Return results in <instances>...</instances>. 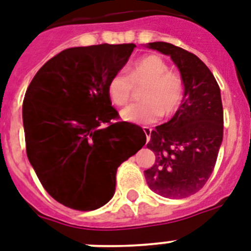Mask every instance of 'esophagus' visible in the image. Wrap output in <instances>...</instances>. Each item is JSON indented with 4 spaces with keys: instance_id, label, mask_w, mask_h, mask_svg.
<instances>
[{
    "instance_id": "34e87169",
    "label": "esophagus",
    "mask_w": 251,
    "mask_h": 251,
    "mask_svg": "<svg viewBox=\"0 0 251 251\" xmlns=\"http://www.w3.org/2000/svg\"><path fill=\"white\" fill-rule=\"evenodd\" d=\"M142 128H144V132H145V135H146V141L149 142L150 135H151V128L150 127H142Z\"/></svg>"
}]
</instances>
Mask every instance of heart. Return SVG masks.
I'll return each instance as SVG.
<instances>
[{"instance_id":"heart-1","label":"heart","mask_w":251,"mask_h":251,"mask_svg":"<svg viewBox=\"0 0 251 251\" xmlns=\"http://www.w3.org/2000/svg\"><path fill=\"white\" fill-rule=\"evenodd\" d=\"M135 88H142L141 103L128 106L122 118L138 124L153 123L160 115L175 114L184 97V80L158 55L140 58L126 74L118 72L107 83V96L115 106H124L135 96Z\"/></svg>"}]
</instances>
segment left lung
Wrapping results in <instances>:
<instances>
[{
	"mask_svg": "<svg viewBox=\"0 0 251 251\" xmlns=\"http://www.w3.org/2000/svg\"><path fill=\"white\" fill-rule=\"evenodd\" d=\"M149 48L171 57L185 91L174 118L151 131L146 146L155 154V163L144 175L150 189L162 197H189L211 176L223 141L220 88L193 53L160 41L150 43Z\"/></svg>",
	"mask_w": 251,
	"mask_h": 251,
	"instance_id": "8db88e82",
	"label": "left lung"
}]
</instances>
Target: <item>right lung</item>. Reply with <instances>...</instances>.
<instances>
[{
  "mask_svg": "<svg viewBox=\"0 0 251 251\" xmlns=\"http://www.w3.org/2000/svg\"><path fill=\"white\" fill-rule=\"evenodd\" d=\"M135 44L70 48L37 71L23 101L29 163L66 207L91 211L113 198L116 170L145 145L141 127L119 120L107 83Z\"/></svg>",
  "mask_w": 251,
  "mask_h": 251,
  "instance_id": "right-lung-1",
  "label": "right lung"
}]
</instances>
